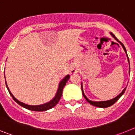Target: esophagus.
Listing matches in <instances>:
<instances>
[{"label": "esophagus", "mask_w": 135, "mask_h": 135, "mask_svg": "<svg viewBox=\"0 0 135 135\" xmlns=\"http://www.w3.org/2000/svg\"><path fill=\"white\" fill-rule=\"evenodd\" d=\"M77 71V70H76V68H71V74H75Z\"/></svg>", "instance_id": "34e87169"}]
</instances>
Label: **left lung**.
Listing matches in <instances>:
<instances>
[{
  "instance_id": "obj_1",
  "label": "left lung",
  "mask_w": 135,
  "mask_h": 135,
  "mask_svg": "<svg viewBox=\"0 0 135 135\" xmlns=\"http://www.w3.org/2000/svg\"><path fill=\"white\" fill-rule=\"evenodd\" d=\"M111 34H112V36L113 37H114V38L116 40H118V41H119L118 39H117L116 37L115 36V35L114 34H113L112 33H111ZM120 43L121 44L122 46V47H123L124 50L125 51V53H126V56H127V57H128V63L130 64V62H129V59H128V55H127V53H126V48H125V46H124V45L121 42H120ZM129 73H130V68H129ZM81 89H82V95H83V96H84V97L85 98V99L88 102H89L90 104H91L92 105H93V106H96V107H98V108H108V107H109V106L112 105L113 104H114V103L116 102L121 97V96L122 95H123L124 93V92L125 90H126V87L123 90H122V92L119 95H118V96L116 97H115L114 99H112L111 100H109V101H90V100L88 99V98H87L85 96V95L84 94V92H83V89H82V85H81Z\"/></svg>"
}]
</instances>
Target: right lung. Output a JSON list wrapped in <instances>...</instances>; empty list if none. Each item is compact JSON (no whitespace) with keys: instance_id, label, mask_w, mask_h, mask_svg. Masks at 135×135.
I'll list each match as a JSON object with an SVG mask.
<instances>
[{"instance_id":"add662e5","label":"right lung","mask_w":135,"mask_h":135,"mask_svg":"<svg viewBox=\"0 0 135 135\" xmlns=\"http://www.w3.org/2000/svg\"><path fill=\"white\" fill-rule=\"evenodd\" d=\"M69 78H70V75H67L65 78L61 81V82L59 83V89H58V90H57V94H56L54 99H53V100H51L50 102L45 103V104L40 105H27V104H25V103H21V102L19 101L16 98L14 97L13 95H12L11 93L10 90H9V88H8L7 84H6V86H7V89H8V90H9V94H10L11 96L12 97V98L13 99L14 101H15V102H17L19 105H20L23 107V108H26V109H30V110L36 111V112H43V111H46V110H48V109H51V108L55 107V106L58 103L59 101L60 100L61 97L63 89H64V86H65V84H66V82H68V80H69Z\"/></svg>"}]
</instances>
